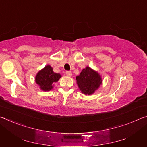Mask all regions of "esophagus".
I'll return each instance as SVG.
<instances>
[{
    "mask_svg": "<svg viewBox=\"0 0 147 147\" xmlns=\"http://www.w3.org/2000/svg\"><path fill=\"white\" fill-rule=\"evenodd\" d=\"M65 73H66L67 75L69 76H71V75H72V72L71 71H66Z\"/></svg>",
    "mask_w": 147,
    "mask_h": 147,
    "instance_id": "34e87169",
    "label": "esophagus"
}]
</instances>
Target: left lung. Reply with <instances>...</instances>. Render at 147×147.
<instances>
[{
	"label": "left lung",
	"mask_w": 147,
	"mask_h": 147,
	"mask_svg": "<svg viewBox=\"0 0 147 147\" xmlns=\"http://www.w3.org/2000/svg\"><path fill=\"white\" fill-rule=\"evenodd\" d=\"M76 79L82 93L88 95L93 94L102 84V78L99 74L89 67L83 69Z\"/></svg>",
	"instance_id": "obj_1"
}]
</instances>
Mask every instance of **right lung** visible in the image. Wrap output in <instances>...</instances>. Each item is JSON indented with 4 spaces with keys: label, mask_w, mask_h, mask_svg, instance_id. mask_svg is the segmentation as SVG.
<instances>
[{
    "label": "right lung",
    "mask_w": 147,
    "mask_h": 147,
    "mask_svg": "<svg viewBox=\"0 0 147 147\" xmlns=\"http://www.w3.org/2000/svg\"><path fill=\"white\" fill-rule=\"evenodd\" d=\"M61 75L54 73L53 68L50 65L45 66L36 76V82L43 91H50L53 88V84L58 81Z\"/></svg>",
    "instance_id": "right-lung-1"
}]
</instances>
